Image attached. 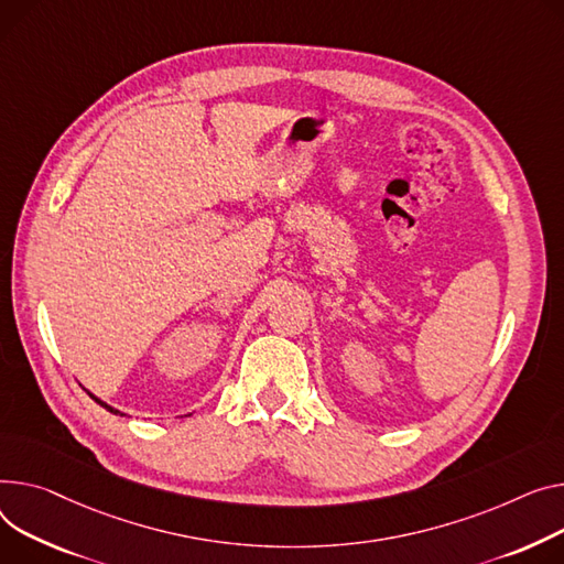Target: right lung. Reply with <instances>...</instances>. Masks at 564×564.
<instances>
[{
  "instance_id": "add662e5",
  "label": "right lung",
  "mask_w": 564,
  "mask_h": 564,
  "mask_svg": "<svg viewBox=\"0 0 564 564\" xmlns=\"http://www.w3.org/2000/svg\"><path fill=\"white\" fill-rule=\"evenodd\" d=\"M86 392H88V390H86ZM88 394H90V399H95V401H97V403H99V405H101V408H106V410H108V412H112V415H124V412H120V410H118V408H112V405H108V403H106V401H101V399H97V397H95V394H93V392H88Z\"/></svg>"
}]
</instances>
